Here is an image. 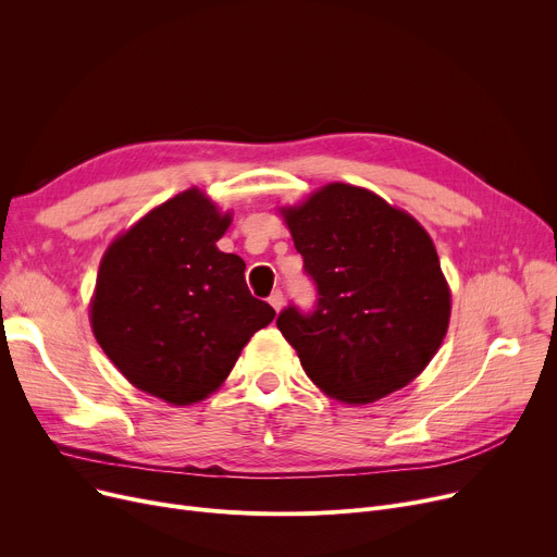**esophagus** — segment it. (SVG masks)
<instances>
[{
  "label": "esophagus",
  "mask_w": 557,
  "mask_h": 557,
  "mask_svg": "<svg viewBox=\"0 0 557 557\" xmlns=\"http://www.w3.org/2000/svg\"><path fill=\"white\" fill-rule=\"evenodd\" d=\"M269 302H271V307H273L275 311H280V309L284 307V294H282V290H273Z\"/></svg>",
  "instance_id": "obj_1"
}]
</instances>
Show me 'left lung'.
<instances>
[{
  "label": "left lung",
  "instance_id": "obj_1",
  "mask_svg": "<svg viewBox=\"0 0 557 557\" xmlns=\"http://www.w3.org/2000/svg\"><path fill=\"white\" fill-rule=\"evenodd\" d=\"M282 216L318 302L288 305L277 330L311 382L345 404L411 384L441 347L451 294L426 230L382 196L332 183Z\"/></svg>",
  "mask_w": 557,
  "mask_h": 557
}]
</instances>
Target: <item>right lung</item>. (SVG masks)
<instances>
[{
    "label": "right lung",
    "mask_w": 557,
    "mask_h": 557,
    "mask_svg": "<svg viewBox=\"0 0 557 557\" xmlns=\"http://www.w3.org/2000/svg\"><path fill=\"white\" fill-rule=\"evenodd\" d=\"M230 221L191 187L120 234L101 259L92 332L135 388L173 406L212 395L275 318L250 296L246 261L216 248Z\"/></svg>",
    "instance_id": "right-lung-1"
}]
</instances>
